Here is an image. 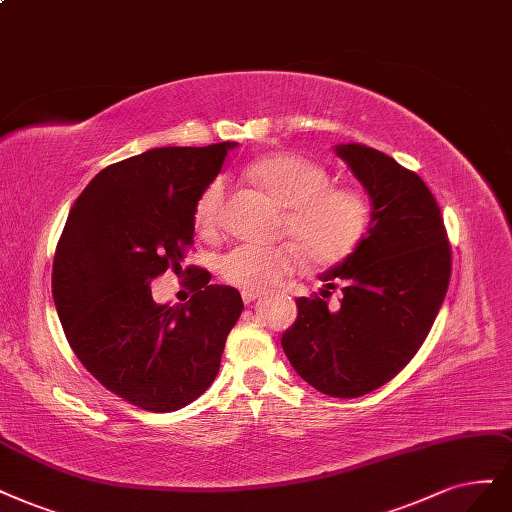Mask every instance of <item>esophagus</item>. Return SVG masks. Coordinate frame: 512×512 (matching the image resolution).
Instances as JSON below:
<instances>
[{"label": "esophagus", "instance_id": "1", "mask_svg": "<svg viewBox=\"0 0 512 512\" xmlns=\"http://www.w3.org/2000/svg\"><path fill=\"white\" fill-rule=\"evenodd\" d=\"M260 298V292H250V290H243V303H254Z\"/></svg>", "mask_w": 512, "mask_h": 512}]
</instances>
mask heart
I'll return each mask as SVG.
<instances>
[{
    "label": "heart",
    "instance_id": "1",
    "mask_svg": "<svg viewBox=\"0 0 512 512\" xmlns=\"http://www.w3.org/2000/svg\"><path fill=\"white\" fill-rule=\"evenodd\" d=\"M250 178L286 211L284 228L294 241L243 243L226 252L220 271L241 290L264 292L281 279L305 269L343 262L362 243L370 226V203L356 188L330 186V173L296 154L260 158L248 167ZM226 184L211 180L195 203V226L214 233L224 207Z\"/></svg>",
    "mask_w": 512,
    "mask_h": 512
}]
</instances>
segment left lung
Masks as SVG:
<instances>
[{
    "mask_svg": "<svg viewBox=\"0 0 512 512\" xmlns=\"http://www.w3.org/2000/svg\"><path fill=\"white\" fill-rule=\"evenodd\" d=\"M334 152L366 190L370 226L354 254L320 275L322 296L343 281L341 307L296 298V322L281 347L317 392L358 398L394 379L426 341L447 294L451 250L436 199L417 173L364 144Z\"/></svg>",
    "mask_w": 512,
    "mask_h": 512,
    "instance_id": "obj_1",
    "label": "left lung"
}]
</instances>
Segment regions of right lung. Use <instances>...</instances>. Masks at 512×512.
Listing matches in <instances>:
<instances>
[{"instance_id":"add662e5","label":"right lung","mask_w":512,"mask_h":512,"mask_svg":"<svg viewBox=\"0 0 512 512\" xmlns=\"http://www.w3.org/2000/svg\"><path fill=\"white\" fill-rule=\"evenodd\" d=\"M237 142L152 148L101 169L69 211L52 264V298L74 354L139 409L178 411L214 383L243 311L231 286L192 277L186 305H156L152 279L182 273L195 203ZM190 273V269H186Z\"/></svg>"}]
</instances>
